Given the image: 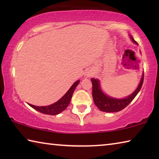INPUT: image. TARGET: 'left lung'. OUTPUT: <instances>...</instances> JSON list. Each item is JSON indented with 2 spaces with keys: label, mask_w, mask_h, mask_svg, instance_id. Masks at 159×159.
<instances>
[{
  "label": "left lung",
  "mask_w": 159,
  "mask_h": 159,
  "mask_svg": "<svg viewBox=\"0 0 159 159\" xmlns=\"http://www.w3.org/2000/svg\"><path fill=\"white\" fill-rule=\"evenodd\" d=\"M132 41L137 43L134 39L130 36ZM93 83V98L95 105L98 109L102 111L105 112H117L121 111L122 109L125 108L130 102L133 100L135 96L138 95L139 91L140 90L144 81V74L142 77L141 81L139 83L138 87L135 91L128 98L124 99H114L107 96L99 88V82L98 79H92Z\"/></svg>",
  "instance_id": "obj_1"
}]
</instances>
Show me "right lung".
Returning a JSON list of instances; mask_svg holds the SVG:
<instances>
[{
  "instance_id": "right-lung-1",
  "label": "right lung",
  "mask_w": 159,
  "mask_h": 159,
  "mask_svg": "<svg viewBox=\"0 0 159 159\" xmlns=\"http://www.w3.org/2000/svg\"><path fill=\"white\" fill-rule=\"evenodd\" d=\"M79 83V80H77L76 83H74L70 89L67 91V93L64 95L62 98H61L60 100H58L57 102L54 103L49 106H45V107H37L32 105V104H29V106L31 107L32 108L37 110L39 112L42 113V114H48V115H57L60 114L61 111L66 109V107L69 106L71 101V97L74 92L76 87Z\"/></svg>"
}]
</instances>
